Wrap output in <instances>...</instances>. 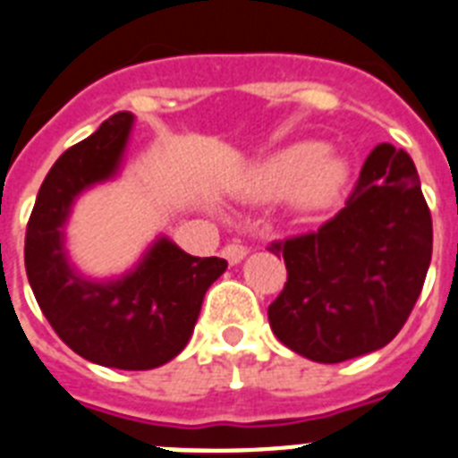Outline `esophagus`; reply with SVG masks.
Masks as SVG:
<instances>
[{"mask_svg": "<svg viewBox=\"0 0 458 458\" xmlns=\"http://www.w3.org/2000/svg\"><path fill=\"white\" fill-rule=\"evenodd\" d=\"M245 255H248V248L245 245H238V243H229L222 248V257H225L226 262L232 264H241L245 259Z\"/></svg>", "mask_w": 458, "mask_h": 458, "instance_id": "esophagus-1", "label": "esophagus"}]
</instances>
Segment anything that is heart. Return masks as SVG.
<instances>
[{"instance_id":"1","label":"heart","mask_w":458,"mask_h":458,"mask_svg":"<svg viewBox=\"0 0 458 458\" xmlns=\"http://www.w3.org/2000/svg\"><path fill=\"white\" fill-rule=\"evenodd\" d=\"M349 182V164L323 142L301 140L283 147L238 180V196L245 201L271 203L293 196L304 213H316L337 201Z\"/></svg>"}]
</instances>
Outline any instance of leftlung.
Returning a JSON list of instances; mask_svg holds the SVG:
<instances>
[{
	"mask_svg": "<svg viewBox=\"0 0 458 458\" xmlns=\"http://www.w3.org/2000/svg\"><path fill=\"white\" fill-rule=\"evenodd\" d=\"M288 283L269 306L274 335L313 362H344L384 349L417 304L433 222L405 149L381 142L356 189L318 232L271 243Z\"/></svg>",
	"mask_w": 458,
	"mask_h": 458,
	"instance_id": "left-lung-1",
	"label": "left lung"
}]
</instances>
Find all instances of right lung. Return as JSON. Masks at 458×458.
Wrapping results in <instances>:
<instances>
[{"instance_id":"1","label":"right lung","mask_w":458,"mask_h":458,"mask_svg":"<svg viewBox=\"0 0 458 458\" xmlns=\"http://www.w3.org/2000/svg\"><path fill=\"white\" fill-rule=\"evenodd\" d=\"M133 121L131 112L109 116L53 164L30 215L25 269L41 313L74 353L102 368L154 369L187 346L206 290L226 262L191 257L158 236L116 278H90L72 264V208L84 191L119 175Z\"/></svg>"}]
</instances>
